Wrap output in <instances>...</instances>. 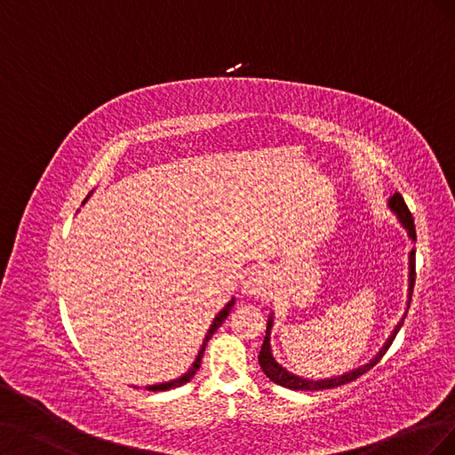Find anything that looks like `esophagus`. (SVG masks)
<instances>
[{"mask_svg": "<svg viewBox=\"0 0 455 455\" xmlns=\"http://www.w3.org/2000/svg\"><path fill=\"white\" fill-rule=\"evenodd\" d=\"M242 292L249 298H257V299L272 298L274 296L272 272H267V270H253V272H251L243 281Z\"/></svg>", "mask_w": 455, "mask_h": 455, "instance_id": "esophagus-1", "label": "esophagus"}]
</instances>
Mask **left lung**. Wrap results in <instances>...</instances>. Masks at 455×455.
Here are the masks:
<instances>
[{"label": "left lung", "instance_id": "obj_1", "mask_svg": "<svg viewBox=\"0 0 455 455\" xmlns=\"http://www.w3.org/2000/svg\"><path fill=\"white\" fill-rule=\"evenodd\" d=\"M388 206L390 210L397 215L399 223L407 228L409 232V238L412 242H416V227H414V219H412V213L409 212L405 200H403V196L399 193H394L388 200ZM414 279H416V249L411 251L409 255V301H407V311L411 307V299H412V291H414ZM407 315H403V318L399 321V324L394 328L392 335L388 339H386V343L382 345V348L377 352V356L373 360H369L367 363L352 369V371L348 373H343L339 377H331V379H321V380H309V379H301L291 371H287L283 365H279L272 355V347H270V333H272V326H274V316L270 315V318H267V324H266V335H264V343L260 347V355H259V363H260V369L264 371V375L270 379L272 382L283 386V388H291V390H304V392H315V390H330V388H338V386H343L347 382H352L356 380L358 377H362L363 373H367L369 369L375 367L380 358L386 355V350L390 348L392 341L395 339L397 331L401 330L403 326V321H405Z\"/></svg>", "mask_w": 455, "mask_h": 455}]
</instances>
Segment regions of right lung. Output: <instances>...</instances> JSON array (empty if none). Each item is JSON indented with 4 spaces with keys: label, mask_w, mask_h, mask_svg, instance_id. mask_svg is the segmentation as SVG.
Instances as JSON below:
<instances>
[{
    "label": "right lung",
    "mask_w": 455,
    "mask_h": 455,
    "mask_svg": "<svg viewBox=\"0 0 455 455\" xmlns=\"http://www.w3.org/2000/svg\"><path fill=\"white\" fill-rule=\"evenodd\" d=\"M90 195H92V193H90ZM90 195L86 196V200L90 198ZM86 200H84V202H86ZM232 306H234V298H232V299L228 301V304H227L221 311H219V313H217V316L213 318V323H212V326H210V330H208V333H206V338H204V343H202V347H200V350H198V356L195 358V362H193V365L189 367V371H188V373H183L180 379H174V380L161 382V384H154V386H146V390H149V392H164V390L180 388V386H183L185 382H189V380L195 377V373H196L198 369H200V362H202V356H204V350H206L208 341L212 339V335L217 331V328L225 323V318L228 316V313H230Z\"/></svg>",
    "instance_id": "add662e5"
}]
</instances>
